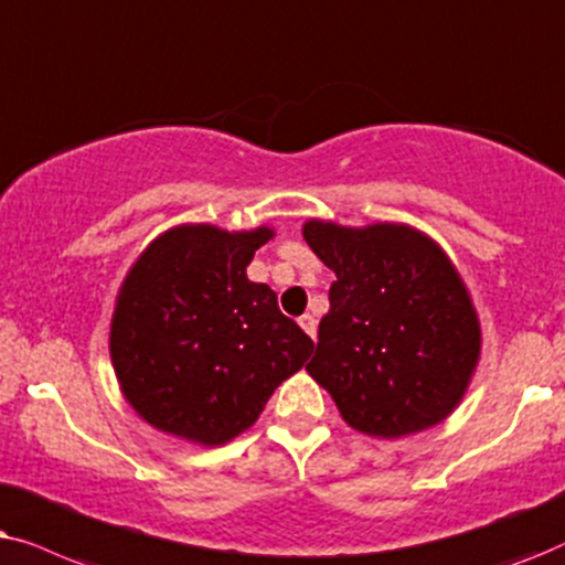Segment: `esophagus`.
Masks as SVG:
<instances>
[{
	"label": "esophagus",
	"instance_id": "34e87169",
	"mask_svg": "<svg viewBox=\"0 0 565 565\" xmlns=\"http://www.w3.org/2000/svg\"><path fill=\"white\" fill-rule=\"evenodd\" d=\"M297 322H299V328H302V330H305V333H307V335H310V338H312V341H315V333H318V320H315L310 312H305V315H302V318H299Z\"/></svg>",
	"mask_w": 565,
	"mask_h": 565
}]
</instances>
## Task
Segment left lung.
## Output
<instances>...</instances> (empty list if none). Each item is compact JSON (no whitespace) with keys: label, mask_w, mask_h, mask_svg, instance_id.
I'll list each match as a JSON object with an SVG mask.
<instances>
[{"label":"left lung","mask_w":565,"mask_h":565,"mask_svg":"<svg viewBox=\"0 0 565 565\" xmlns=\"http://www.w3.org/2000/svg\"><path fill=\"white\" fill-rule=\"evenodd\" d=\"M302 235L335 274L310 377L366 436L401 439L441 424L468 393L483 341L449 255L395 222L310 220Z\"/></svg>","instance_id":"1"}]
</instances>
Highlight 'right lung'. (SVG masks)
Instances as JSON below:
<instances>
[{
	"label": "right lung",
	"mask_w": 565,
	"mask_h": 565,
	"mask_svg": "<svg viewBox=\"0 0 565 565\" xmlns=\"http://www.w3.org/2000/svg\"><path fill=\"white\" fill-rule=\"evenodd\" d=\"M276 232L178 224L129 268L110 320V361L149 426L222 447L247 431L274 390L305 366L312 338L247 278Z\"/></svg>",
	"instance_id": "right-lung-1"
}]
</instances>
